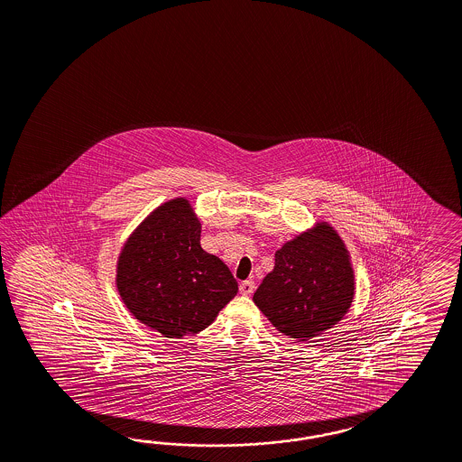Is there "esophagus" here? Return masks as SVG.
Masks as SVG:
<instances>
[{
	"label": "esophagus",
	"instance_id": "obj_1",
	"mask_svg": "<svg viewBox=\"0 0 462 462\" xmlns=\"http://www.w3.org/2000/svg\"><path fill=\"white\" fill-rule=\"evenodd\" d=\"M238 289H240V294H242V296H250V294L254 292V289H255V284H254V281H244V282L238 286Z\"/></svg>",
	"mask_w": 462,
	"mask_h": 462
}]
</instances>
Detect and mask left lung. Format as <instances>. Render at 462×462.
I'll list each match as a JSON object with an SVG mask.
<instances>
[{
	"label": "left lung",
	"instance_id": "8db88e82",
	"mask_svg": "<svg viewBox=\"0 0 462 462\" xmlns=\"http://www.w3.org/2000/svg\"><path fill=\"white\" fill-rule=\"evenodd\" d=\"M353 298L348 249L331 225L316 222L275 252L274 269L263 277L254 302L277 331L308 341L337 325Z\"/></svg>",
	"mask_w": 462,
	"mask_h": 462
}]
</instances>
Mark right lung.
Segmentation results:
<instances>
[{"label": "right lung", "instance_id": "right-lung-1", "mask_svg": "<svg viewBox=\"0 0 462 462\" xmlns=\"http://www.w3.org/2000/svg\"><path fill=\"white\" fill-rule=\"evenodd\" d=\"M189 199H168L137 225L117 257L116 287L139 323L164 337L197 335L238 292L217 255L199 245Z\"/></svg>", "mask_w": 462, "mask_h": 462}]
</instances>
